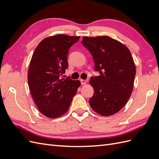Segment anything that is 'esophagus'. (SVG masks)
I'll use <instances>...</instances> for the list:
<instances>
[{
    "instance_id": "1",
    "label": "esophagus",
    "mask_w": 159,
    "mask_h": 159,
    "mask_svg": "<svg viewBox=\"0 0 159 159\" xmlns=\"http://www.w3.org/2000/svg\"><path fill=\"white\" fill-rule=\"evenodd\" d=\"M80 81H81V85H84L86 84V82H87V81L84 80H80Z\"/></svg>"
}]
</instances>
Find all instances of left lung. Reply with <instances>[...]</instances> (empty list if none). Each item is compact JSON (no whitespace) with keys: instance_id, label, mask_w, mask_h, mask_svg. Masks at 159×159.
Masks as SVG:
<instances>
[{"instance_id":"left-lung-1","label":"left lung","mask_w":159,"mask_h":159,"mask_svg":"<svg viewBox=\"0 0 159 159\" xmlns=\"http://www.w3.org/2000/svg\"><path fill=\"white\" fill-rule=\"evenodd\" d=\"M81 43L91 53L99 76L91 77L94 89L89 103L103 116L119 112L131 95L136 67L131 52L124 44L107 36L83 37Z\"/></svg>"}]
</instances>
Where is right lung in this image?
<instances>
[{
	"mask_svg": "<svg viewBox=\"0 0 159 159\" xmlns=\"http://www.w3.org/2000/svg\"><path fill=\"white\" fill-rule=\"evenodd\" d=\"M79 39L80 36L65 34L47 37L33 53L28 86L38 109L47 117L57 118L68 111L81 85L79 80L63 78L68 68L69 49Z\"/></svg>",
	"mask_w": 159,
	"mask_h": 159,
	"instance_id": "right-lung-1",
	"label": "right lung"
}]
</instances>
